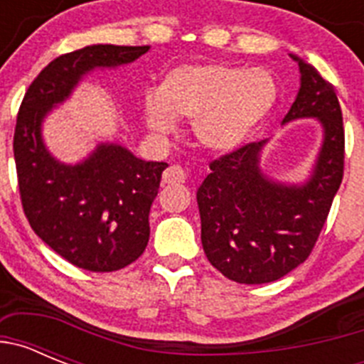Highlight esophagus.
I'll return each instance as SVG.
<instances>
[{
	"mask_svg": "<svg viewBox=\"0 0 364 364\" xmlns=\"http://www.w3.org/2000/svg\"><path fill=\"white\" fill-rule=\"evenodd\" d=\"M184 180H186V173L180 166L167 167L166 171H164V175H162V182H164V184H167V186L182 184Z\"/></svg>",
	"mask_w": 364,
	"mask_h": 364,
	"instance_id": "esophagus-1",
	"label": "esophagus"
}]
</instances>
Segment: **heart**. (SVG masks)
<instances>
[{"label":"heart","instance_id":"b5f03b06","mask_svg":"<svg viewBox=\"0 0 364 364\" xmlns=\"http://www.w3.org/2000/svg\"><path fill=\"white\" fill-rule=\"evenodd\" d=\"M277 89L266 70L197 63L169 70L156 95L144 100V118L159 134L175 129V118H193V131L208 149L242 144L268 117Z\"/></svg>","mask_w":364,"mask_h":364}]
</instances>
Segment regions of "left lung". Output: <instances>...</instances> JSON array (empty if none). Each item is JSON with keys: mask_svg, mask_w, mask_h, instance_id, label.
I'll return each mask as SVG.
<instances>
[{"mask_svg": "<svg viewBox=\"0 0 364 364\" xmlns=\"http://www.w3.org/2000/svg\"><path fill=\"white\" fill-rule=\"evenodd\" d=\"M291 58L301 69V89L282 122L319 118L324 127L310 180L284 186L266 178L259 169L264 140L215 159L197 191L205 257L240 284L277 281L310 257L345 175V127L336 91L310 63Z\"/></svg>", "mask_w": 364, "mask_h": 364, "instance_id": "1", "label": "left lung"}]
</instances>
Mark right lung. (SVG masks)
<instances>
[{
  "label": "right lung",
  "mask_w": 364,
  "mask_h": 364,
  "mask_svg": "<svg viewBox=\"0 0 364 364\" xmlns=\"http://www.w3.org/2000/svg\"><path fill=\"white\" fill-rule=\"evenodd\" d=\"M147 45H91L58 56L28 85L14 129V160L23 213L34 233L70 264L117 272L142 255L149 210L166 162H146L102 144L78 166L60 164L41 142V122L96 67L134 62Z\"/></svg>",
  "instance_id": "right-lung-1"
}]
</instances>
